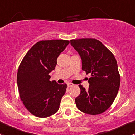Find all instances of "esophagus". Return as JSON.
<instances>
[{
  "label": "esophagus",
  "mask_w": 135,
  "mask_h": 135,
  "mask_svg": "<svg viewBox=\"0 0 135 135\" xmlns=\"http://www.w3.org/2000/svg\"><path fill=\"white\" fill-rule=\"evenodd\" d=\"M67 85H68V86H69V87H71V86L74 85L73 83H69Z\"/></svg>",
  "instance_id": "34e87169"
}]
</instances>
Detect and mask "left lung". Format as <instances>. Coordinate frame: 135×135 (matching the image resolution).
Here are the masks:
<instances>
[{"mask_svg": "<svg viewBox=\"0 0 135 135\" xmlns=\"http://www.w3.org/2000/svg\"><path fill=\"white\" fill-rule=\"evenodd\" d=\"M70 44L78 52L82 70L91 74L86 90L81 85L80 94L75 99L81 111L91 115L101 114L114 102L120 85V76L114 55L95 39H72Z\"/></svg>", "mask_w": 135, "mask_h": 135, "instance_id": "1", "label": "left lung"}]
</instances>
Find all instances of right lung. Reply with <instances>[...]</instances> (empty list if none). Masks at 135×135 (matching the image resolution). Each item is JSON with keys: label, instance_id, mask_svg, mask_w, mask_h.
Wrapping results in <instances>:
<instances>
[{"label": "right lung", "instance_id": "right-lung-1", "mask_svg": "<svg viewBox=\"0 0 135 135\" xmlns=\"http://www.w3.org/2000/svg\"><path fill=\"white\" fill-rule=\"evenodd\" d=\"M70 41L46 40L37 42L28 50L19 65L17 76L21 101L32 114L46 118L55 114L67 85L50 81L57 59Z\"/></svg>", "mask_w": 135, "mask_h": 135}]
</instances>
